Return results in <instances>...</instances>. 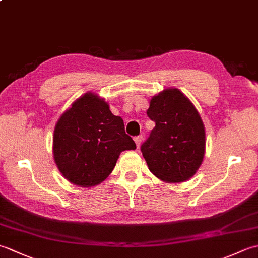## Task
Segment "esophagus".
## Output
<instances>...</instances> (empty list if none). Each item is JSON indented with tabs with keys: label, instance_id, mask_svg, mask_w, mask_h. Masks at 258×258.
<instances>
[{
	"label": "esophagus",
	"instance_id": "1",
	"mask_svg": "<svg viewBox=\"0 0 258 258\" xmlns=\"http://www.w3.org/2000/svg\"><path fill=\"white\" fill-rule=\"evenodd\" d=\"M134 141L136 143V146H138V149H140V146L142 144V141H143V135H139V136H135Z\"/></svg>",
	"mask_w": 258,
	"mask_h": 258
}]
</instances>
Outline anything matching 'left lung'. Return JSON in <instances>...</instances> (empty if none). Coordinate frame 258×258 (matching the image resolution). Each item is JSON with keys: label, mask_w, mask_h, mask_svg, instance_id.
Instances as JSON below:
<instances>
[{"label": "left lung", "mask_w": 258, "mask_h": 258, "mask_svg": "<svg viewBox=\"0 0 258 258\" xmlns=\"http://www.w3.org/2000/svg\"><path fill=\"white\" fill-rule=\"evenodd\" d=\"M147 116L155 122L141 146L150 171L167 183L187 180L205 154V128L199 112L177 89L152 97Z\"/></svg>", "instance_id": "8db88e82"}]
</instances>
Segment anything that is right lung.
Returning a JSON list of instances; mask_svg holds the SVG:
<instances>
[{
  "label": "right lung",
  "instance_id": "right-lung-1",
  "mask_svg": "<svg viewBox=\"0 0 258 258\" xmlns=\"http://www.w3.org/2000/svg\"><path fill=\"white\" fill-rule=\"evenodd\" d=\"M136 145L124 122L94 93H85L59 117L53 135V155L69 182L91 187L103 182L123 151Z\"/></svg>",
  "mask_w": 258,
  "mask_h": 258
}]
</instances>
